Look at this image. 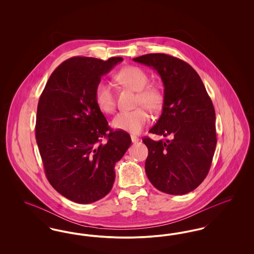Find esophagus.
I'll use <instances>...</instances> for the list:
<instances>
[{
  "label": "esophagus",
  "instance_id": "34e87169",
  "mask_svg": "<svg viewBox=\"0 0 254 254\" xmlns=\"http://www.w3.org/2000/svg\"><path fill=\"white\" fill-rule=\"evenodd\" d=\"M131 141H132V143H138L140 141V139L136 136H131Z\"/></svg>",
  "mask_w": 254,
  "mask_h": 254
}]
</instances>
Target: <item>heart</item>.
I'll return each mask as SVG.
<instances>
[{"label":"heart","mask_w":254,"mask_h":254,"mask_svg":"<svg viewBox=\"0 0 254 254\" xmlns=\"http://www.w3.org/2000/svg\"><path fill=\"white\" fill-rule=\"evenodd\" d=\"M115 78L121 85L137 91L136 106L143 107L118 113L112 119L111 126L118 130L138 134L149 121V115L144 107L151 112L158 111L163 106L164 95L157 86L148 85L147 74L138 66H126L116 73ZM94 100L98 109L105 113H112L116 108L113 89L105 80L97 83Z\"/></svg>","instance_id":"b5f03b06"}]
</instances>
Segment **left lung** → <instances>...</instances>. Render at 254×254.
I'll list each match as a JSON object with an SVG mask.
<instances>
[{
	"label": "left lung",
	"mask_w": 254,
	"mask_h": 254,
	"mask_svg": "<svg viewBox=\"0 0 254 254\" xmlns=\"http://www.w3.org/2000/svg\"><path fill=\"white\" fill-rule=\"evenodd\" d=\"M152 67L164 84L162 115L149 132L171 140L143 142L145 173L162 192L183 195L205 180L217 143L215 110L200 76L188 63L164 53L133 58Z\"/></svg>",
	"instance_id": "8db88e82"
}]
</instances>
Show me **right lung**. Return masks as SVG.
<instances>
[{"mask_svg":"<svg viewBox=\"0 0 254 254\" xmlns=\"http://www.w3.org/2000/svg\"><path fill=\"white\" fill-rule=\"evenodd\" d=\"M122 61L72 57L63 62L38 103L37 145L47 178L59 193L78 204L96 202L109 193L115 164L131 145L128 133L109 129L94 100L101 77Z\"/></svg>","mask_w":254,"mask_h":254,"instance_id":"right-lung-1","label":"right lung"}]
</instances>
